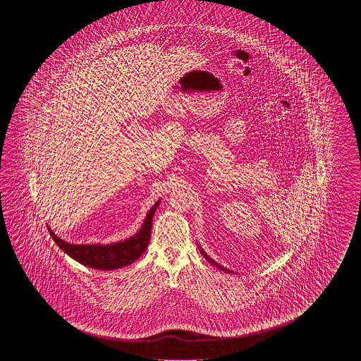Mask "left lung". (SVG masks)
Returning a JSON list of instances; mask_svg holds the SVG:
<instances>
[{"label":"left lung","instance_id":"left-lung-1","mask_svg":"<svg viewBox=\"0 0 361 361\" xmlns=\"http://www.w3.org/2000/svg\"><path fill=\"white\" fill-rule=\"evenodd\" d=\"M200 252H201V254H202V255L205 257V259H207V261L210 262V263H212L213 266H215L216 269H222V271H224V272H228V274H233V271H231V269H224L223 266H221V264H218V263H216V262H215L214 259H212V258H210V257H209V255H207V254L205 253V250H204V249H201V247H200Z\"/></svg>","mask_w":361,"mask_h":361}]
</instances>
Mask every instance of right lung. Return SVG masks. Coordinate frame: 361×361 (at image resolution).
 I'll return each instance as SVG.
<instances>
[{
    "label": "right lung",
    "mask_w": 361,
    "mask_h": 361,
    "mask_svg": "<svg viewBox=\"0 0 361 361\" xmlns=\"http://www.w3.org/2000/svg\"><path fill=\"white\" fill-rule=\"evenodd\" d=\"M157 207L159 202H156L148 212L145 223L137 235L111 245H73L58 238L53 231H50V236L64 253L86 267L102 271L123 269L134 263L146 252L151 238L152 219Z\"/></svg>",
    "instance_id": "right-lung-1"
}]
</instances>
